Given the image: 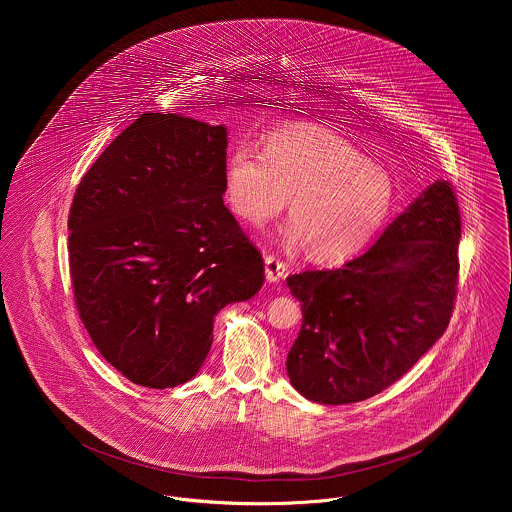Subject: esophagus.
<instances>
[{
	"mask_svg": "<svg viewBox=\"0 0 512 512\" xmlns=\"http://www.w3.org/2000/svg\"><path fill=\"white\" fill-rule=\"evenodd\" d=\"M264 264H266V278H268L270 282H278V280H282V278L288 276V264H286L284 260H280L278 256L266 254Z\"/></svg>",
	"mask_w": 512,
	"mask_h": 512,
	"instance_id": "1",
	"label": "esophagus"
}]
</instances>
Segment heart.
Returning a JSON list of instances; mask_svg holds the SVG:
<instances>
[{"label": "heart", "mask_w": 512, "mask_h": 512, "mask_svg": "<svg viewBox=\"0 0 512 512\" xmlns=\"http://www.w3.org/2000/svg\"><path fill=\"white\" fill-rule=\"evenodd\" d=\"M230 209L262 224L290 199L288 236L315 260L337 262L359 252L394 207V181L341 134L290 124L268 134L266 151L242 144L224 163Z\"/></svg>", "instance_id": "heart-1"}]
</instances>
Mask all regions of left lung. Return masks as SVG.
Wrapping results in <instances>:
<instances>
[{"label":"left lung","instance_id":"left-lung-1","mask_svg":"<svg viewBox=\"0 0 512 512\" xmlns=\"http://www.w3.org/2000/svg\"><path fill=\"white\" fill-rule=\"evenodd\" d=\"M459 238L455 191L436 181L361 256L290 276L303 313L286 361L293 386L313 402L351 404L406 374L449 325Z\"/></svg>","mask_w":512,"mask_h":512}]
</instances>
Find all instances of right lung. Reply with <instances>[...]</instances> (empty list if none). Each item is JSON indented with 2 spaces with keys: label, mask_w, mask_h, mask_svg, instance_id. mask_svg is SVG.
Segmentation results:
<instances>
[{
  "label": "right lung",
  "mask_w": 512,
  "mask_h": 512,
  "mask_svg": "<svg viewBox=\"0 0 512 512\" xmlns=\"http://www.w3.org/2000/svg\"><path fill=\"white\" fill-rule=\"evenodd\" d=\"M224 163V126L146 112L74 191V305L100 355L134 384L191 380L215 315L264 284L260 250L222 203Z\"/></svg>",
  "instance_id": "add662e5"
}]
</instances>
